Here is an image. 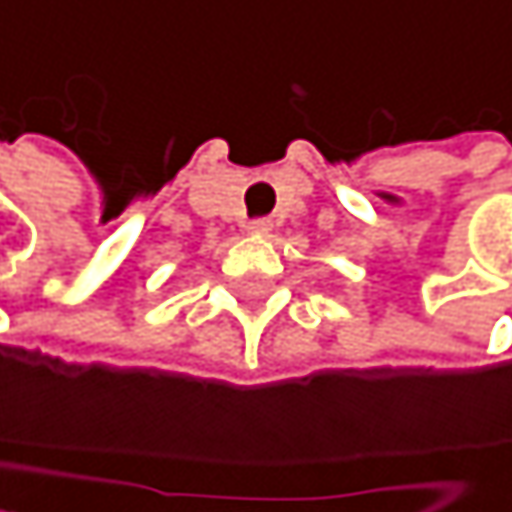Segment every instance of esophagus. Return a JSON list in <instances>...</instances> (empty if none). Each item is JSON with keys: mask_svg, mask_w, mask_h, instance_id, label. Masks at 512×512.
<instances>
[{"mask_svg": "<svg viewBox=\"0 0 512 512\" xmlns=\"http://www.w3.org/2000/svg\"><path fill=\"white\" fill-rule=\"evenodd\" d=\"M247 232L250 235H268L271 232V222L268 219H253V222H247Z\"/></svg>", "mask_w": 512, "mask_h": 512, "instance_id": "34e87169", "label": "esophagus"}]
</instances>
